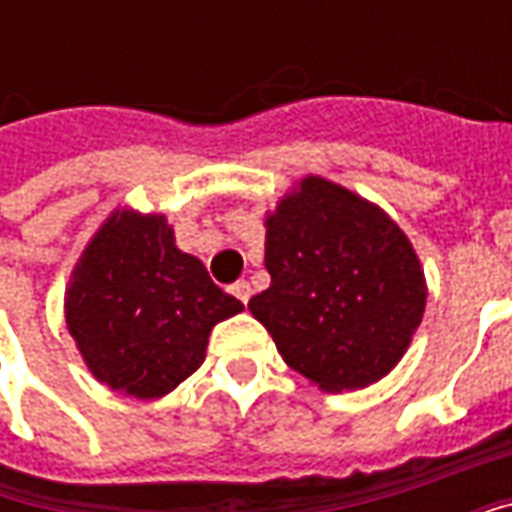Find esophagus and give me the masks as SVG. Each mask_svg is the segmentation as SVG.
Here are the masks:
<instances>
[{
  "label": "esophagus",
  "mask_w": 512,
  "mask_h": 512,
  "mask_svg": "<svg viewBox=\"0 0 512 512\" xmlns=\"http://www.w3.org/2000/svg\"><path fill=\"white\" fill-rule=\"evenodd\" d=\"M230 290H233L235 299L244 301V304H246V301H249V296H252V285H249L246 279H238V282H235V285Z\"/></svg>",
  "instance_id": "esophagus-1"
}]
</instances>
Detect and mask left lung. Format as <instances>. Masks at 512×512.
I'll list each match as a JSON object with an SVG mask.
<instances>
[{
    "instance_id": "left-lung-1",
    "label": "left lung",
    "mask_w": 512,
    "mask_h": 512,
    "mask_svg": "<svg viewBox=\"0 0 512 512\" xmlns=\"http://www.w3.org/2000/svg\"><path fill=\"white\" fill-rule=\"evenodd\" d=\"M271 285L249 312L323 392L376 384L411 345L428 282L408 235L376 202L321 175L266 213Z\"/></svg>"
}]
</instances>
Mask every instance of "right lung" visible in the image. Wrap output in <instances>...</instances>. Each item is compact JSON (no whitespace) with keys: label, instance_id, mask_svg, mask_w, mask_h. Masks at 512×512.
I'll return each instance as SVG.
<instances>
[{"label":"right lung","instance_id":"add662e5","mask_svg":"<svg viewBox=\"0 0 512 512\" xmlns=\"http://www.w3.org/2000/svg\"><path fill=\"white\" fill-rule=\"evenodd\" d=\"M244 304L180 252L164 213L120 205L84 246L65 288V326L101 384L136 400L169 395L205 362L216 323Z\"/></svg>","mask_w":512,"mask_h":512}]
</instances>
